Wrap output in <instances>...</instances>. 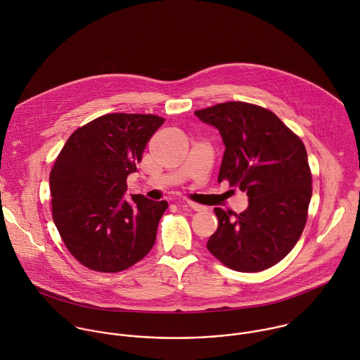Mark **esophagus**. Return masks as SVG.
Returning <instances> with one entry per match:
<instances>
[{"instance_id": "34e87169", "label": "esophagus", "mask_w": 360, "mask_h": 360, "mask_svg": "<svg viewBox=\"0 0 360 360\" xmlns=\"http://www.w3.org/2000/svg\"><path fill=\"white\" fill-rule=\"evenodd\" d=\"M188 206L192 207V209L196 210V212H205V210H206V206L199 205V203H195V202H191V200H188Z\"/></svg>"}]
</instances>
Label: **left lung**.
Masks as SVG:
<instances>
[{"label": "left lung", "mask_w": 360, "mask_h": 360, "mask_svg": "<svg viewBox=\"0 0 360 360\" xmlns=\"http://www.w3.org/2000/svg\"><path fill=\"white\" fill-rule=\"evenodd\" d=\"M195 115L223 137L219 182L248 196L240 214L214 207L219 227L207 250L237 272L276 265L299 241L309 216L313 179L302 139L274 112L248 102L217 103Z\"/></svg>", "instance_id": "8db88e82"}]
</instances>
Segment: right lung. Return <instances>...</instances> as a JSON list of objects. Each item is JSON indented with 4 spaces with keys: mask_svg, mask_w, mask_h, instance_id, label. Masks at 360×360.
<instances>
[{
    "mask_svg": "<svg viewBox=\"0 0 360 360\" xmlns=\"http://www.w3.org/2000/svg\"><path fill=\"white\" fill-rule=\"evenodd\" d=\"M164 117L108 113L78 127L50 172L51 216L68 252L85 268L126 271L155 243L168 207L141 195L123 200L127 175L136 172L148 140Z\"/></svg>",
    "mask_w": 360,
    "mask_h": 360,
    "instance_id": "1",
    "label": "right lung"
}]
</instances>
